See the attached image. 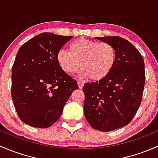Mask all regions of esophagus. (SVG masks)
<instances>
[{
    "instance_id": "1",
    "label": "esophagus",
    "mask_w": 158,
    "mask_h": 158,
    "mask_svg": "<svg viewBox=\"0 0 158 158\" xmlns=\"http://www.w3.org/2000/svg\"><path fill=\"white\" fill-rule=\"evenodd\" d=\"M78 85H79V89H82L83 88V85H84V82H78Z\"/></svg>"
}]
</instances>
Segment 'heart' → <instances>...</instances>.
Returning a JSON list of instances; mask_svg holds the SVG:
<instances>
[{
  "mask_svg": "<svg viewBox=\"0 0 158 158\" xmlns=\"http://www.w3.org/2000/svg\"><path fill=\"white\" fill-rule=\"evenodd\" d=\"M56 60L63 71L68 74L77 73L92 81L102 80L110 74L116 62V51L109 43L79 38L69 45V52L59 51Z\"/></svg>",
  "mask_w": 158,
  "mask_h": 158,
  "instance_id": "obj_1",
  "label": "heart"
}]
</instances>
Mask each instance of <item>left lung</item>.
<instances>
[{"mask_svg": "<svg viewBox=\"0 0 158 158\" xmlns=\"http://www.w3.org/2000/svg\"><path fill=\"white\" fill-rule=\"evenodd\" d=\"M116 51V62L102 80L84 85V114L93 128L111 131L128 125L142 100L145 82L142 56L129 41L120 36L97 37Z\"/></svg>", "mask_w": 158, "mask_h": 158, "instance_id": "left-lung-1", "label": "left lung"}]
</instances>
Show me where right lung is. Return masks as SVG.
Instances as JSON below:
<instances>
[{
    "instance_id": "1",
    "label": "right lung",
    "mask_w": 158,
    "mask_h": 158,
    "mask_svg": "<svg viewBox=\"0 0 158 158\" xmlns=\"http://www.w3.org/2000/svg\"><path fill=\"white\" fill-rule=\"evenodd\" d=\"M73 38L43 33L17 52L12 67L11 96L19 118L35 128H49L61 116L75 89L73 77L62 70L57 52Z\"/></svg>"
}]
</instances>
